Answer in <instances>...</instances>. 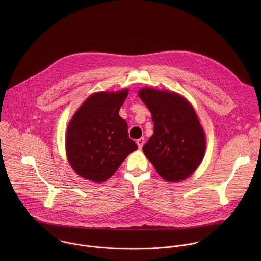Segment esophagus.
<instances>
[{
	"label": "esophagus",
	"mask_w": 261,
	"mask_h": 261,
	"mask_svg": "<svg viewBox=\"0 0 261 261\" xmlns=\"http://www.w3.org/2000/svg\"><path fill=\"white\" fill-rule=\"evenodd\" d=\"M145 138H141V139H139V140H137V144H138V147H139V149H142L143 148V146H144V144H145Z\"/></svg>",
	"instance_id": "34e87169"
}]
</instances>
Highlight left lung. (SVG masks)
<instances>
[{
  "instance_id": "1",
  "label": "left lung",
  "mask_w": 261,
  "mask_h": 261,
  "mask_svg": "<svg viewBox=\"0 0 261 261\" xmlns=\"http://www.w3.org/2000/svg\"><path fill=\"white\" fill-rule=\"evenodd\" d=\"M139 96L151 112L153 134L143 147L158 174L180 182L200 165L206 148L205 134L193 107L183 96L145 87Z\"/></svg>"
}]
</instances>
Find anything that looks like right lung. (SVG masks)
I'll return each instance as SVG.
<instances>
[{"label": "right lung", "mask_w": 261, "mask_h": 261, "mask_svg": "<svg viewBox=\"0 0 261 261\" xmlns=\"http://www.w3.org/2000/svg\"><path fill=\"white\" fill-rule=\"evenodd\" d=\"M127 89L97 92L75 112L66 134V152L75 172L100 183L111 178L123 160L138 149L126 121L118 114Z\"/></svg>", "instance_id": "right-lung-1"}]
</instances>
